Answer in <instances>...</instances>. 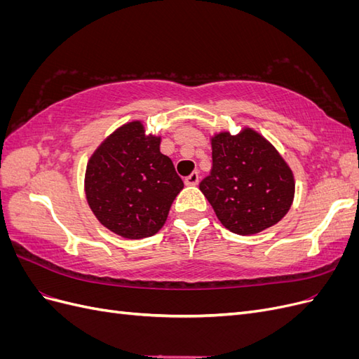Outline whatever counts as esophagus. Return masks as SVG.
I'll return each instance as SVG.
<instances>
[{
	"label": "esophagus",
	"instance_id": "34e87169",
	"mask_svg": "<svg viewBox=\"0 0 359 359\" xmlns=\"http://www.w3.org/2000/svg\"><path fill=\"white\" fill-rule=\"evenodd\" d=\"M184 182H186V186H196L199 182V172H191L190 175L184 180Z\"/></svg>",
	"mask_w": 359,
	"mask_h": 359
}]
</instances>
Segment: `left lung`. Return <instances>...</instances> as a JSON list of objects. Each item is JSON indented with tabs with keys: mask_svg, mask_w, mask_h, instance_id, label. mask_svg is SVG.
Wrapping results in <instances>:
<instances>
[{
	"mask_svg": "<svg viewBox=\"0 0 359 359\" xmlns=\"http://www.w3.org/2000/svg\"><path fill=\"white\" fill-rule=\"evenodd\" d=\"M199 189L226 229L253 235L283 219L295 184L273 145L247 128L212 139V166Z\"/></svg>",
	"mask_w": 359,
	"mask_h": 359,
	"instance_id": "1",
	"label": "left lung"
}]
</instances>
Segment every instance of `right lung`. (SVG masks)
Here are the masks:
<instances>
[{
	"mask_svg": "<svg viewBox=\"0 0 359 359\" xmlns=\"http://www.w3.org/2000/svg\"><path fill=\"white\" fill-rule=\"evenodd\" d=\"M182 187L172 160L160 153V137L145 136L140 123L118 128L86 166L90 208L104 227L130 240L157 233Z\"/></svg>",
	"mask_w": 359,
	"mask_h": 359,
	"instance_id": "right-lung-1",
	"label": "right lung"
}]
</instances>
